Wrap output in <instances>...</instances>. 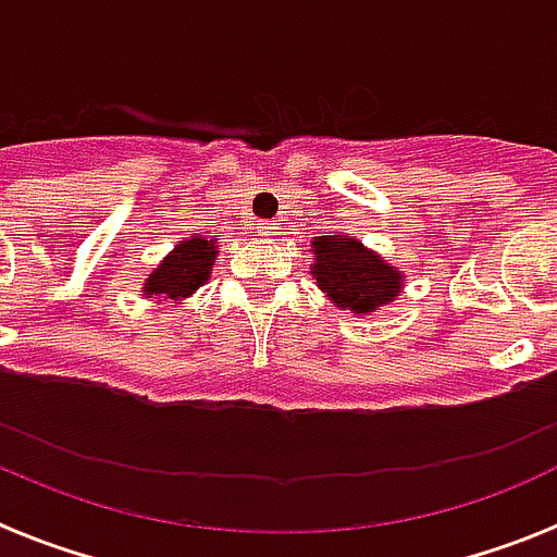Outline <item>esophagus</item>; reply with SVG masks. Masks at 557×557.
I'll list each match as a JSON object with an SVG mask.
<instances>
[{"label":"esophagus","instance_id":"esophagus-1","mask_svg":"<svg viewBox=\"0 0 557 557\" xmlns=\"http://www.w3.org/2000/svg\"><path fill=\"white\" fill-rule=\"evenodd\" d=\"M259 236H264V238H270V236H275V233H278V227H275L273 222H259Z\"/></svg>","mask_w":557,"mask_h":557}]
</instances>
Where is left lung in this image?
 Masks as SVG:
<instances>
[{
    "label": "left lung",
    "mask_w": 557,
    "mask_h": 557,
    "mask_svg": "<svg viewBox=\"0 0 557 557\" xmlns=\"http://www.w3.org/2000/svg\"><path fill=\"white\" fill-rule=\"evenodd\" d=\"M310 273L315 287L338 310L352 315H372L381 307L393 305L407 287L401 268H393L381 252L370 250L350 233L315 236L310 242Z\"/></svg>",
    "instance_id": "obj_1"
}]
</instances>
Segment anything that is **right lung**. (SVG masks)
Wrapping results in <instances>:
<instances>
[{
    "label": "right lung",
    "instance_id": "add662e5",
    "mask_svg": "<svg viewBox=\"0 0 557 557\" xmlns=\"http://www.w3.org/2000/svg\"><path fill=\"white\" fill-rule=\"evenodd\" d=\"M215 256H219V238H205L193 233V236L176 242L173 250L147 273L139 293L145 298H156L159 305L162 301H168L170 307L185 305L196 289L210 282Z\"/></svg>",
    "mask_w": 557,
    "mask_h": 557
}]
</instances>
